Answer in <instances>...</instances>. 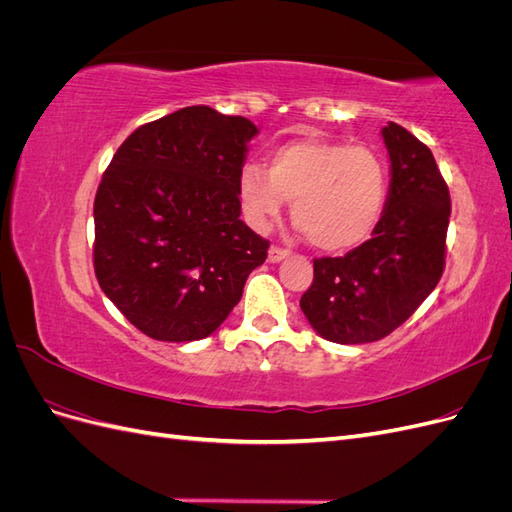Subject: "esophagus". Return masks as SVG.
<instances>
[{
  "mask_svg": "<svg viewBox=\"0 0 512 512\" xmlns=\"http://www.w3.org/2000/svg\"><path fill=\"white\" fill-rule=\"evenodd\" d=\"M290 256V250H284L280 245H271L269 247V262H280Z\"/></svg>",
  "mask_w": 512,
  "mask_h": 512,
  "instance_id": "34e87169",
  "label": "esophagus"
}]
</instances>
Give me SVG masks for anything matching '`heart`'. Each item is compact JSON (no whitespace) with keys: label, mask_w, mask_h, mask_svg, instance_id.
Listing matches in <instances>:
<instances>
[{"label":"heart","mask_w":512,"mask_h":512,"mask_svg":"<svg viewBox=\"0 0 512 512\" xmlns=\"http://www.w3.org/2000/svg\"><path fill=\"white\" fill-rule=\"evenodd\" d=\"M389 194L378 151L322 138H297L269 151L267 170L247 164L239 200L247 222L267 230L292 200V218L324 252H346L376 230Z\"/></svg>","instance_id":"b5f03b06"}]
</instances>
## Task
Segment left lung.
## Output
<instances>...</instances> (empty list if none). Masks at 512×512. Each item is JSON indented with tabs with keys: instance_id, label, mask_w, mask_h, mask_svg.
I'll list each match as a JSON object with an SVG mask.
<instances>
[{
	"instance_id": "left-lung-1",
	"label": "left lung",
	"mask_w": 512,
	"mask_h": 512,
	"mask_svg": "<svg viewBox=\"0 0 512 512\" xmlns=\"http://www.w3.org/2000/svg\"><path fill=\"white\" fill-rule=\"evenodd\" d=\"M391 190L371 239L346 256L316 258L301 309L335 344H367L393 333L438 286L446 258L451 194L433 153L406 128H382Z\"/></svg>"
}]
</instances>
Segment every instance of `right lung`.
Here are the masks:
<instances>
[{
	"label": "right lung",
	"instance_id": "right-lung-1",
	"mask_svg": "<svg viewBox=\"0 0 512 512\" xmlns=\"http://www.w3.org/2000/svg\"><path fill=\"white\" fill-rule=\"evenodd\" d=\"M250 119L185 106L136 128L94 200L98 284L158 342L211 335L267 260L269 241L241 215L239 175Z\"/></svg>",
	"mask_w": 512,
	"mask_h": 512
}]
</instances>
